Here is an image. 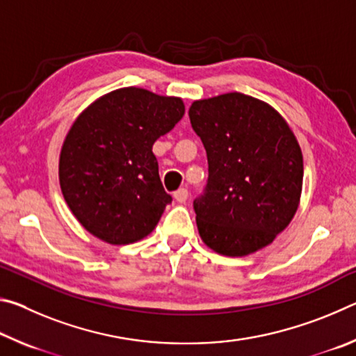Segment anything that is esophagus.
Segmentation results:
<instances>
[{"label": "esophagus", "instance_id": "esophagus-1", "mask_svg": "<svg viewBox=\"0 0 356 356\" xmlns=\"http://www.w3.org/2000/svg\"><path fill=\"white\" fill-rule=\"evenodd\" d=\"M186 197H188V190L186 188H179L177 191H174V200H176L177 202H185Z\"/></svg>", "mask_w": 356, "mask_h": 356}]
</instances>
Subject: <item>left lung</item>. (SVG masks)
I'll return each instance as SVG.
<instances>
[{"label": "left lung", "instance_id": "1", "mask_svg": "<svg viewBox=\"0 0 356 356\" xmlns=\"http://www.w3.org/2000/svg\"><path fill=\"white\" fill-rule=\"evenodd\" d=\"M191 127L209 161L204 193L193 201L202 242L222 256L270 245L298 209L303 155L275 108L229 92L193 102Z\"/></svg>", "mask_w": 356, "mask_h": 356}]
</instances>
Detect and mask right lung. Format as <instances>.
Segmentation results:
<instances>
[{
  "mask_svg": "<svg viewBox=\"0 0 356 356\" xmlns=\"http://www.w3.org/2000/svg\"><path fill=\"white\" fill-rule=\"evenodd\" d=\"M184 113L182 99L122 88L76 118L59 155V184L72 213L94 237L129 245L154 231L172 197L161 185L152 146Z\"/></svg>",
  "mask_w": 356,
  "mask_h": 356,
  "instance_id": "right-lung-1",
  "label": "right lung"
}]
</instances>
